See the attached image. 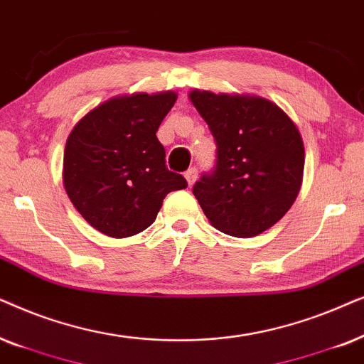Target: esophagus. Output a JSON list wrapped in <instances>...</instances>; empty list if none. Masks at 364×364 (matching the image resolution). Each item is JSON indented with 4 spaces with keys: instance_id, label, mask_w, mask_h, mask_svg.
I'll return each instance as SVG.
<instances>
[{
    "instance_id": "1",
    "label": "esophagus",
    "mask_w": 364,
    "mask_h": 364,
    "mask_svg": "<svg viewBox=\"0 0 364 364\" xmlns=\"http://www.w3.org/2000/svg\"><path fill=\"white\" fill-rule=\"evenodd\" d=\"M196 176H198V169H196V168H190V169H188V171L185 173V178H186L188 185L193 186V183H195Z\"/></svg>"
}]
</instances>
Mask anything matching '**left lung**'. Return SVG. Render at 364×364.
Segmentation results:
<instances>
[{
  "label": "left lung",
  "instance_id": "1",
  "mask_svg": "<svg viewBox=\"0 0 364 364\" xmlns=\"http://www.w3.org/2000/svg\"><path fill=\"white\" fill-rule=\"evenodd\" d=\"M191 103L216 141V164L193 186L201 210L226 235L251 238L276 225L296 200L304 146L279 106L250 95L193 90Z\"/></svg>",
  "mask_w": 364,
  "mask_h": 364
}]
</instances>
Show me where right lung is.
Returning a JSON list of instances; mask_svg holds the SVG:
<instances>
[{"label": "right lung", "instance_id": "obj_1", "mask_svg": "<svg viewBox=\"0 0 364 364\" xmlns=\"http://www.w3.org/2000/svg\"><path fill=\"white\" fill-rule=\"evenodd\" d=\"M174 91L116 96L77 121L66 141L63 183L81 216L111 238H126L156 220L164 196L185 190L169 171L156 132Z\"/></svg>", "mask_w": 364, "mask_h": 364}]
</instances>
